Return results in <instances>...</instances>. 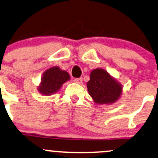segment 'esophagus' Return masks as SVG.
Here are the masks:
<instances>
[{
  "mask_svg": "<svg viewBox=\"0 0 158 158\" xmlns=\"http://www.w3.org/2000/svg\"><path fill=\"white\" fill-rule=\"evenodd\" d=\"M74 82L78 83V84H82V78H78V79H75L73 80Z\"/></svg>",
  "mask_w": 158,
  "mask_h": 158,
  "instance_id": "obj_1",
  "label": "esophagus"
}]
</instances>
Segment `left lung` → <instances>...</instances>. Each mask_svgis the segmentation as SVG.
Returning <instances> with one entry per match:
<instances>
[{
  "mask_svg": "<svg viewBox=\"0 0 158 158\" xmlns=\"http://www.w3.org/2000/svg\"><path fill=\"white\" fill-rule=\"evenodd\" d=\"M88 94L97 104L115 103L122 94V85L106 70L102 68L93 70L87 82Z\"/></svg>",
  "mask_w": 158,
  "mask_h": 158,
  "instance_id": "8db88e82",
  "label": "left lung"
}]
</instances>
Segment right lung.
<instances>
[{
  "label": "right lung",
  "instance_id": "right-lung-1",
  "mask_svg": "<svg viewBox=\"0 0 158 158\" xmlns=\"http://www.w3.org/2000/svg\"><path fill=\"white\" fill-rule=\"evenodd\" d=\"M70 79L67 71L61 70L59 67H50L43 73L37 90L41 94L50 96L57 93L64 84Z\"/></svg>",
  "mask_w": 158,
  "mask_h": 158
}]
</instances>
